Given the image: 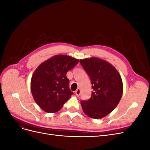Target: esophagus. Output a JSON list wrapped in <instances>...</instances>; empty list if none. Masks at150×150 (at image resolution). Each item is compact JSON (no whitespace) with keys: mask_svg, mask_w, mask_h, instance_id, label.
Instances as JSON below:
<instances>
[{"mask_svg":"<svg viewBox=\"0 0 150 150\" xmlns=\"http://www.w3.org/2000/svg\"><path fill=\"white\" fill-rule=\"evenodd\" d=\"M80 93H81V90L79 88H78L75 91V94L77 96H79L80 95Z\"/></svg>","mask_w":150,"mask_h":150,"instance_id":"34e87169","label":"esophagus"}]
</instances>
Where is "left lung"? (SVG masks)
Listing matches in <instances>:
<instances>
[{
  "instance_id": "obj_1",
  "label": "left lung",
  "mask_w": 150,
  "mask_h": 150,
  "mask_svg": "<svg viewBox=\"0 0 150 150\" xmlns=\"http://www.w3.org/2000/svg\"><path fill=\"white\" fill-rule=\"evenodd\" d=\"M80 63L89 76L93 89L88 100L81 101L83 110L91 118H102L120 101L123 91L121 78L114 67L101 59H84Z\"/></svg>"
}]
</instances>
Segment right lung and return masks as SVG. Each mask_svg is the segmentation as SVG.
<instances>
[{
  "instance_id": "obj_1",
  "label": "right lung",
  "mask_w": 150,
  "mask_h": 150,
  "mask_svg": "<svg viewBox=\"0 0 150 150\" xmlns=\"http://www.w3.org/2000/svg\"><path fill=\"white\" fill-rule=\"evenodd\" d=\"M79 60L66 55H57L42 62L34 71L30 88L39 107L47 112L59 111L73 94L69 88L66 74Z\"/></svg>"
}]
</instances>
